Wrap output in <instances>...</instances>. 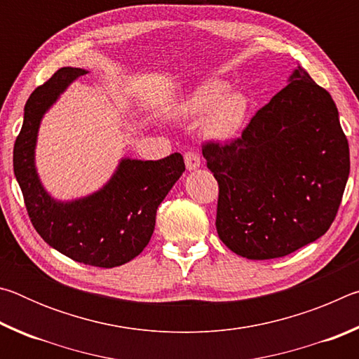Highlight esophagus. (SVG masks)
<instances>
[{"mask_svg":"<svg viewBox=\"0 0 359 359\" xmlns=\"http://www.w3.org/2000/svg\"><path fill=\"white\" fill-rule=\"evenodd\" d=\"M184 158L188 171H194V169H198L199 165H201V158H199L196 151H185Z\"/></svg>","mask_w":359,"mask_h":359,"instance_id":"obj_1","label":"esophagus"}]
</instances>
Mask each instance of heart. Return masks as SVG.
I'll list each match as a JSON object with an SVG mask.
<instances>
[{"mask_svg":"<svg viewBox=\"0 0 359 359\" xmlns=\"http://www.w3.org/2000/svg\"><path fill=\"white\" fill-rule=\"evenodd\" d=\"M228 90L226 82L210 79L199 85L184 104V114L190 117H201L211 111L205 120V131L217 139H229L238 135L248 114L245 96L241 92L228 93Z\"/></svg>","mask_w":359,"mask_h":359,"instance_id":"b5f03b06","label":"heart"}]
</instances>
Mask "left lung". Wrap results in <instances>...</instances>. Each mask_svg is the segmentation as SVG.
Here are the masks:
<instances>
[{"label": "left lung", "mask_w": 359, "mask_h": 359, "mask_svg": "<svg viewBox=\"0 0 359 359\" xmlns=\"http://www.w3.org/2000/svg\"><path fill=\"white\" fill-rule=\"evenodd\" d=\"M203 155L218 182V238L248 259L280 258L321 238L350 174L336 102L301 66L241 137L204 142Z\"/></svg>", "instance_id": "left-lung-1"}]
</instances>
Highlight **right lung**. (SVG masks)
Segmentation results:
<instances>
[{
  "label": "right lung",
  "mask_w": 359,
  "mask_h": 359,
  "mask_svg": "<svg viewBox=\"0 0 359 359\" xmlns=\"http://www.w3.org/2000/svg\"><path fill=\"white\" fill-rule=\"evenodd\" d=\"M83 74L87 71L81 68H62L29 95L14 144V174L29 220L48 245L77 263L115 267L136 258L149 244L158 205L185 171V163L180 154L156 161L125 158L100 191L71 203L48 196L34 168L41 118Z\"/></svg>",
  "instance_id": "1"
}]
</instances>
